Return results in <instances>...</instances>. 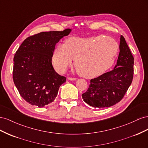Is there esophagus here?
<instances>
[{"instance_id": "obj_1", "label": "esophagus", "mask_w": 148, "mask_h": 148, "mask_svg": "<svg viewBox=\"0 0 148 148\" xmlns=\"http://www.w3.org/2000/svg\"><path fill=\"white\" fill-rule=\"evenodd\" d=\"M67 79H68L69 81H75L76 80V78H74V77H67Z\"/></svg>"}]
</instances>
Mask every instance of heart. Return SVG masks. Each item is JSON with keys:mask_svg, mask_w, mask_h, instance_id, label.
Masks as SVG:
<instances>
[{"mask_svg": "<svg viewBox=\"0 0 148 148\" xmlns=\"http://www.w3.org/2000/svg\"><path fill=\"white\" fill-rule=\"evenodd\" d=\"M119 45L111 38L70 37L54 50L53 64L64 73L74 60V67L81 76L91 79L103 74L112 66Z\"/></svg>", "mask_w": 148, "mask_h": 148, "instance_id": "heart-1", "label": "heart"}]
</instances>
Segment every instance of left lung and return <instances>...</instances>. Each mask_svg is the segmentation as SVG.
<instances>
[{
    "instance_id": "obj_1",
    "label": "left lung",
    "mask_w": 148,
    "mask_h": 148,
    "mask_svg": "<svg viewBox=\"0 0 148 148\" xmlns=\"http://www.w3.org/2000/svg\"><path fill=\"white\" fill-rule=\"evenodd\" d=\"M134 58L125 38L120 36V53L113 69L91 79L82 94L84 102L94 108L113 106L123 98L133 78Z\"/></svg>"
}]
</instances>
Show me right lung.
I'll list each match as a JSON object with an SVG mask.
<instances>
[{
	"label": "right lung",
	"instance_id": "obj_1",
	"mask_svg": "<svg viewBox=\"0 0 148 148\" xmlns=\"http://www.w3.org/2000/svg\"><path fill=\"white\" fill-rule=\"evenodd\" d=\"M71 29L41 32L28 37L14 58L13 79L20 95L28 103L43 107L53 102L66 78L52 65L55 46Z\"/></svg>",
	"mask_w": 148,
	"mask_h": 148
}]
</instances>
